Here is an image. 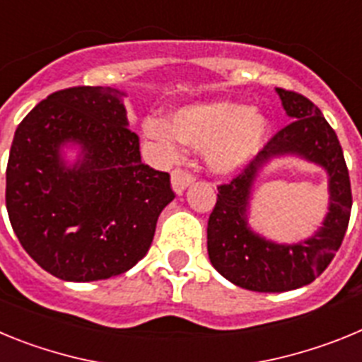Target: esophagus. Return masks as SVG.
<instances>
[{
    "label": "esophagus",
    "mask_w": 362,
    "mask_h": 362,
    "mask_svg": "<svg viewBox=\"0 0 362 362\" xmlns=\"http://www.w3.org/2000/svg\"><path fill=\"white\" fill-rule=\"evenodd\" d=\"M194 181H196V175L192 174V172L183 170V168H175V170L172 172V187H174V190L177 192V194H181V192H183L188 185L194 183Z\"/></svg>",
    "instance_id": "esophagus-1"
}]
</instances>
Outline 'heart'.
I'll use <instances>...</instances> for the list:
<instances>
[{"instance_id": "heart-1", "label": "heart", "mask_w": 362, "mask_h": 362, "mask_svg": "<svg viewBox=\"0 0 362 362\" xmlns=\"http://www.w3.org/2000/svg\"><path fill=\"white\" fill-rule=\"evenodd\" d=\"M143 132L166 156H177L179 141L204 148L210 166L233 170L254 156L267 134V119L257 110L232 101H212L185 107L165 119L148 117Z\"/></svg>"}]
</instances>
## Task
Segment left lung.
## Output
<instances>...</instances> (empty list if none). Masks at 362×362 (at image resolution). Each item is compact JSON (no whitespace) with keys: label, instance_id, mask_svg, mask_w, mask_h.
Segmentation results:
<instances>
[{"label":"left lung","instance_id":"obj_1","mask_svg":"<svg viewBox=\"0 0 362 362\" xmlns=\"http://www.w3.org/2000/svg\"><path fill=\"white\" fill-rule=\"evenodd\" d=\"M292 123L268 139L263 150L232 181L217 187L209 217L210 263L230 283L252 292H286L312 283L341 248L351 212V187L343 148L321 110L299 92L277 88ZM299 153L325 165L331 175V212L308 242L274 245L245 225V206L257 170L270 157Z\"/></svg>","mask_w":362,"mask_h":362}]
</instances>
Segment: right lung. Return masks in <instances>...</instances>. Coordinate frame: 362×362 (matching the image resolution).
Returning a JSON list of instances; mask_svg holds the SVG:
<instances>
[{
  "mask_svg": "<svg viewBox=\"0 0 362 362\" xmlns=\"http://www.w3.org/2000/svg\"><path fill=\"white\" fill-rule=\"evenodd\" d=\"M121 95L103 86L54 92L28 112L12 139L5 190L12 230L25 252L63 281L130 270L175 197L170 174L141 163ZM69 141L86 153L74 169L59 158Z\"/></svg>",
  "mask_w": 362,
  "mask_h": 362,
  "instance_id": "add662e5",
  "label": "right lung"
}]
</instances>
